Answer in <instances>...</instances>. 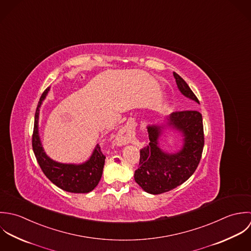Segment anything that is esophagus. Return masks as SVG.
<instances>
[{"mask_svg": "<svg viewBox=\"0 0 251 251\" xmlns=\"http://www.w3.org/2000/svg\"><path fill=\"white\" fill-rule=\"evenodd\" d=\"M135 136V131H134V127L133 126H124L120 129L119 133L117 134V142L120 145H125L128 143V141Z\"/></svg>", "mask_w": 251, "mask_h": 251, "instance_id": "obj_1", "label": "esophagus"}]
</instances>
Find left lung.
Returning a JSON list of instances; mask_svg holds the SVG:
<instances>
[{"label":"left lung","instance_id":"8db88e82","mask_svg":"<svg viewBox=\"0 0 251 251\" xmlns=\"http://www.w3.org/2000/svg\"><path fill=\"white\" fill-rule=\"evenodd\" d=\"M176 82L180 93L200 103L188 84L176 73ZM167 129L179 132L183 147L170 153L159 148L158 140ZM150 145L141 150L140 167L135 172L136 182L148 193L157 195L168 192L185 182L196 171L203 149L201 114L197 110L176 111L163 123L148 126Z\"/></svg>","mask_w":251,"mask_h":251}]
</instances>
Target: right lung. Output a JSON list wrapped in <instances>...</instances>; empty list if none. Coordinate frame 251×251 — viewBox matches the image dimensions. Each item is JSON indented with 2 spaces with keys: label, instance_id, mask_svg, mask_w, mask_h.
Returning a JSON list of instances; mask_svg holds the SVG:
<instances>
[{
  "label": "right lung",
  "instance_id": "right-lung-1",
  "mask_svg": "<svg viewBox=\"0 0 251 251\" xmlns=\"http://www.w3.org/2000/svg\"><path fill=\"white\" fill-rule=\"evenodd\" d=\"M50 90V87L45 90L36 109L32 140L35 156L44 174L57 187L71 193H88L92 191L100 181L105 156L101 153L99 145L95 147L88 160L80 164L60 163L51 159L46 153L39 133V118L40 108Z\"/></svg>",
  "mask_w": 251,
  "mask_h": 251
}]
</instances>
